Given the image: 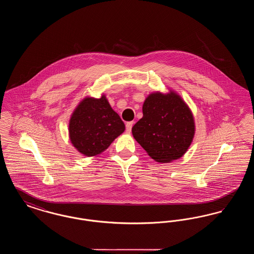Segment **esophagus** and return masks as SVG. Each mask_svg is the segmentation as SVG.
Instances as JSON below:
<instances>
[{
    "mask_svg": "<svg viewBox=\"0 0 254 254\" xmlns=\"http://www.w3.org/2000/svg\"><path fill=\"white\" fill-rule=\"evenodd\" d=\"M133 124H134V122H127V124H126V129H127V132H130L131 131V128H132Z\"/></svg>",
    "mask_w": 254,
    "mask_h": 254,
    "instance_id": "obj_1",
    "label": "esophagus"
}]
</instances>
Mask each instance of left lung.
<instances>
[{
    "label": "left lung",
    "instance_id": "obj_1",
    "mask_svg": "<svg viewBox=\"0 0 254 254\" xmlns=\"http://www.w3.org/2000/svg\"><path fill=\"white\" fill-rule=\"evenodd\" d=\"M195 133L193 114L180 95L153 92L143 105V117L132 127L134 139L159 163L181 158Z\"/></svg>",
    "mask_w": 254,
    "mask_h": 254
}]
</instances>
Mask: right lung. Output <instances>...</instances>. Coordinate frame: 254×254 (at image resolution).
I'll return each instance as SVG.
<instances>
[{
    "instance_id": "1",
    "label": "right lung",
    "mask_w": 254,
    "mask_h": 254,
    "mask_svg": "<svg viewBox=\"0 0 254 254\" xmlns=\"http://www.w3.org/2000/svg\"><path fill=\"white\" fill-rule=\"evenodd\" d=\"M125 124L112 109L106 95L85 97L74 109L69 120L73 146L87 157L96 156L125 131Z\"/></svg>"
}]
</instances>
